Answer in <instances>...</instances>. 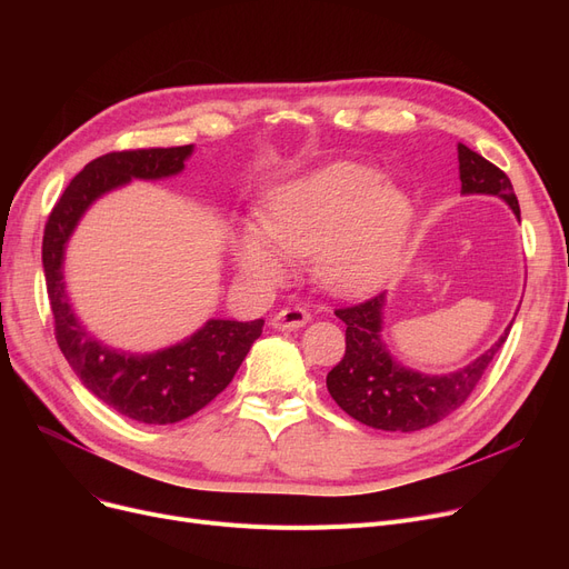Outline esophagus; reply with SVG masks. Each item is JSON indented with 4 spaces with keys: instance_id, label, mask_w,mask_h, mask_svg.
I'll use <instances>...</instances> for the list:
<instances>
[{
    "instance_id": "34e87169",
    "label": "esophagus",
    "mask_w": 569,
    "mask_h": 569,
    "mask_svg": "<svg viewBox=\"0 0 569 569\" xmlns=\"http://www.w3.org/2000/svg\"><path fill=\"white\" fill-rule=\"evenodd\" d=\"M311 320V313L305 307H286L279 313H274L272 318V327L274 330H300L307 322Z\"/></svg>"
}]
</instances>
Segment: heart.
<instances>
[{"instance_id": "obj_1", "label": "heart", "mask_w": 569, "mask_h": 569, "mask_svg": "<svg viewBox=\"0 0 569 569\" xmlns=\"http://www.w3.org/2000/svg\"><path fill=\"white\" fill-rule=\"evenodd\" d=\"M234 237L244 274L274 281L290 258L313 256L318 279L339 295L369 292L397 272L412 202L367 163L337 161L277 187L258 219Z\"/></svg>"}]
</instances>
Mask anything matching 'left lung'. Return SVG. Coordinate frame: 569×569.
<instances>
[{"label":"left lung","instance_id":"8db88e82","mask_svg":"<svg viewBox=\"0 0 569 569\" xmlns=\"http://www.w3.org/2000/svg\"><path fill=\"white\" fill-rule=\"evenodd\" d=\"M457 149L461 193L498 196L521 221L510 177L463 142ZM382 307L385 295L380 292L367 302L335 311L346 322V355L327 373V390L339 408L352 420L382 431H420L461 408L496 360L512 327H507L505 335L468 367L445 376H427L406 369L387 350L380 337Z\"/></svg>","mask_w":569,"mask_h":569}]
</instances>
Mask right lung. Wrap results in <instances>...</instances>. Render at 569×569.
<instances>
[{
    "mask_svg": "<svg viewBox=\"0 0 569 569\" xmlns=\"http://www.w3.org/2000/svg\"><path fill=\"white\" fill-rule=\"evenodd\" d=\"M191 152L193 144L149 147L94 159L54 202L43 232V272L59 350L89 392L142 425H174L217 399L262 335L264 320H207L187 341L149 355L112 350L89 335L71 309L64 290V249L97 198L131 179L182 172Z\"/></svg>",
    "mask_w": 569,
    "mask_h": 569,
    "instance_id": "obj_1",
    "label": "right lung"
}]
</instances>
